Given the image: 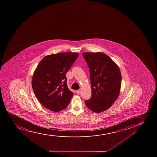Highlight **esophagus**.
I'll use <instances>...</instances> for the list:
<instances>
[{
	"label": "esophagus",
	"mask_w": 157,
	"mask_h": 157,
	"mask_svg": "<svg viewBox=\"0 0 157 157\" xmlns=\"http://www.w3.org/2000/svg\"><path fill=\"white\" fill-rule=\"evenodd\" d=\"M76 93H77L78 94H79V93H80V92H81V91H80V90H77V91H76Z\"/></svg>",
	"instance_id": "esophagus-1"
}]
</instances>
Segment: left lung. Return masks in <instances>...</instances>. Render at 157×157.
<instances>
[{
  "label": "left lung",
  "mask_w": 157,
  "mask_h": 157,
  "mask_svg": "<svg viewBox=\"0 0 157 157\" xmlns=\"http://www.w3.org/2000/svg\"><path fill=\"white\" fill-rule=\"evenodd\" d=\"M90 72L92 96L85 103L95 113L105 111L118 98L121 86V73L119 66L102 52L82 53Z\"/></svg>",
  "instance_id": "obj_1"
}]
</instances>
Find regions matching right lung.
Returning <instances> with one entry per match:
<instances>
[{
    "label": "right lung",
    "instance_id": "obj_1",
    "mask_svg": "<svg viewBox=\"0 0 157 157\" xmlns=\"http://www.w3.org/2000/svg\"><path fill=\"white\" fill-rule=\"evenodd\" d=\"M78 55L72 52L47 55L34 71L32 81L33 91L47 109L61 111L70 103L73 93L67 87L65 74Z\"/></svg>",
    "mask_w": 157,
    "mask_h": 157
}]
</instances>
